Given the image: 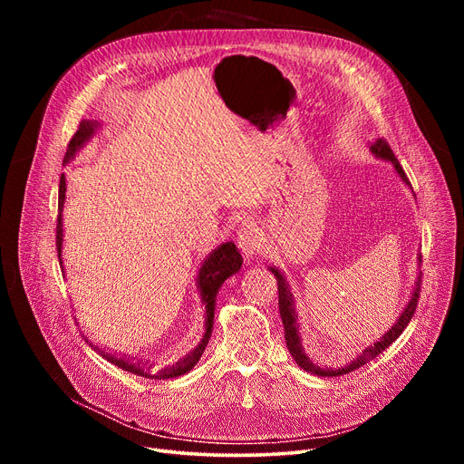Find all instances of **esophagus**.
<instances>
[{
    "instance_id": "esophagus-1",
    "label": "esophagus",
    "mask_w": 464,
    "mask_h": 464,
    "mask_svg": "<svg viewBox=\"0 0 464 464\" xmlns=\"http://www.w3.org/2000/svg\"><path fill=\"white\" fill-rule=\"evenodd\" d=\"M237 242L240 252L245 254L246 259H252L261 246V229L257 226V222L254 219H248V222L242 224V227L237 233Z\"/></svg>"
}]
</instances>
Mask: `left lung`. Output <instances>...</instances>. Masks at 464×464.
Returning <instances> with one entry per match:
<instances>
[{"label": "left lung", "mask_w": 464, "mask_h": 464, "mask_svg": "<svg viewBox=\"0 0 464 464\" xmlns=\"http://www.w3.org/2000/svg\"><path fill=\"white\" fill-rule=\"evenodd\" d=\"M371 152L383 161H389L393 165V169L397 170V175L401 177V180L408 186V177L404 173V169L401 167L399 160L395 158L393 150L389 149V144L383 139H378L376 142L371 144ZM418 261L421 263V256L418 257ZM269 271L275 275L276 284H278V310H280V318L284 324V336H285V346L291 353V357L295 359V362L299 367L314 376H320V378H336V376H344L350 374L353 371H357L362 364H367L369 361H372L376 355H380L387 346H392L395 340L402 334V331L406 329V325L410 324L413 312H416L418 306V297H420V291H421V273H418L416 282H413L411 287V294L410 299L406 303V306L402 308V312L399 314L397 322L392 325L387 333H383L374 344H371L369 348H364L355 359H352L350 362L343 364V367H327V364H320L318 361H314L303 348L301 343V333H299V320H297V306H295V297H294V291H291V285L285 278V275L278 269V266H269Z\"/></svg>", "instance_id": "obj_1"}]
</instances>
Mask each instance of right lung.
Wrapping results in <instances>:
<instances>
[{"label":"right lung","instance_id":"obj_1","mask_svg":"<svg viewBox=\"0 0 464 464\" xmlns=\"http://www.w3.org/2000/svg\"><path fill=\"white\" fill-rule=\"evenodd\" d=\"M102 128V124L97 120H82L81 126L77 130V133L72 135V139L67 144V152L63 156V165H67L71 160H75L77 152L84 149V144L88 140H92V137L97 133V130ZM65 191H67V184H65V175H62L60 179V193H58V226H56V248H58V259H60V266L62 273L65 276V269H63V259H62V250H63V203H65ZM242 266V256L238 252V248L233 245V242H224V245L216 246L199 265L198 269V276H195V285H198V294L201 299V306L205 310L203 315V338L199 340V344L195 346L189 353H186L184 357H180L175 364L170 367L160 369L158 372H152V364L150 359H137L133 355H126V353H116L111 352L103 346L93 344L88 336H84L86 343L90 344V348L93 352L100 353L103 359H107L109 362H112L114 367L128 371L131 374L149 378V380H169V378H179L186 372H189L195 364L199 362L208 340L212 336V329H214V310H216V297L218 291L222 287V284L233 276L235 273L240 271Z\"/></svg>","mask_w":464,"mask_h":464}]
</instances>
